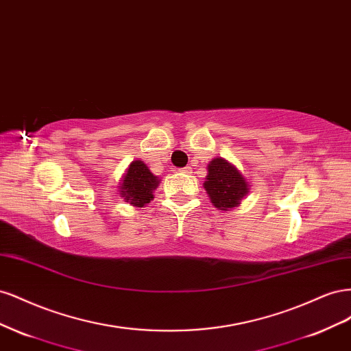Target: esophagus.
<instances>
[{"mask_svg": "<svg viewBox=\"0 0 351 351\" xmlns=\"http://www.w3.org/2000/svg\"><path fill=\"white\" fill-rule=\"evenodd\" d=\"M180 173H183V174H189V173H192V169H190V167H184V168L180 169Z\"/></svg>", "mask_w": 351, "mask_h": 351, "instance_id": "1", "label": "esophagus"}]
</instances>
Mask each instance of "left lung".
I'll use <instances>...</instances> for the list:
<instances>
[{"instance_id":"8db88e82","label":"left lung","mask_w":351,"mask_h":351,"mask_svg":"<svg viewBox=\"0 0 351 351\" xmlns=\"http://www.w3.org/2000/svg\"><path fill=\"white\" fill-rule=\"evenodd\" d=\"M204 186L212 204L221 210L237 206L243 196L249 192L247 182L239 173V169L222 158L214 159L208 165V176Z\"/></svg>"}]
</instances>
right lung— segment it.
Listing matches in <instances>:
<instances>
[{"label": "right lung", "instance_id": "add662e5", "mask_svg": "<svg viewBox=\"0 0 351 351\" xmlns=\"http://www.w3.org/2000/svg\"><path fill=\"white\" fill-rule=\"evenodd\" d=\"M156 186L158 177L149 171V168L142 161H133L129 171L124 176L120 192L125 202H129L133 206L142 208L154 199L152 190L156 189Z\"/></svg>", "mask_w": 351, "mask_h": 351}]
</instances>
